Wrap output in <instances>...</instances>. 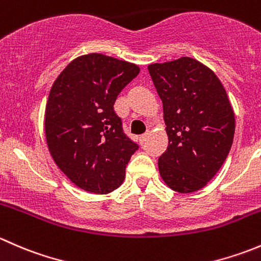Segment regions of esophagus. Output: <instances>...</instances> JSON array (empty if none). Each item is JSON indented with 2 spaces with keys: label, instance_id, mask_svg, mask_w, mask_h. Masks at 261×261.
<instances>
[{
  "label": "esophagus",
  "instance_id": "esophagus-1",
  "mask_svg": "<svg viewBox=\"0 0 261 261\" xmlns=\"http://www.w3.org/2000/svg\"><path fill=\"white\" fill-rule=\"evenodd\" d=\"M147 138H149V133L144 134V135H141L140 138H139V141H140V144H141V145H143V144L145 143V141L147 140Z\"/></svg>",
  "mask_w": 261,
  "mask_h": 261
}]
</instances>
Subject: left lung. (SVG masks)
<instances>
[{
    "label": "left lung",
    "mask_w": 261,
    "mask_h": 261,
    "mask_svg": "<svg viewBox=\"0 0 261 261\" xmlns=\"http://www.w3.org/2000/svg\"><path fill=\"white\" fill-rule=\"evenodd\" d=\"M163 102L168 147L159 158L169 188L192 193L222 167L235 134V114L217 75L189 57L147 67Z\"/></svg>",
    "instance_id": "1"
}]
</instances>
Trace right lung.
<instances>
[{
  "label": "right lung",
  "mask_w": 261,
  "mask_h": 261,
  "mask_svg": "<svg viewBox=\"0 0 261 261\" xmlns=\"http://www.w3.org/2000/svg\"><path fill=\"white\" fill-rule=\"evenodd\" d=\"M139 72L133 63L91 53L72 60L53 83L46 144L55 164L81 189L107 194L125 179L139 145L123 134L114 105Z\"/></svg>",
  "instance_id": "1"
}]
</instances>
